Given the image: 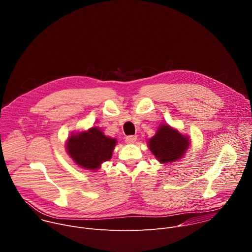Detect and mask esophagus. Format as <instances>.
<instances>
[{
    "instance_id": "esophagus-1",
    "label": "esophagus",
    "mask_w": 252,
    "mask_h": 252,
    "mask_svg": "<svg viewBox=\"0 0 252 252\" xmlns=\"http://www.w3.org/2000/svg\"><path fill=\"white\" fill-rule=\"evenodd\" d=\"M136 139H137V136H136V135H128V136L126 137V141L127 143H131V145L136 141Z\"/></svg>"
}]
</instances>
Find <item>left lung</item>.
<instances>
[{"instance_id": "1", "label": "left lung", "mask_w": 252, "mask_h": 252, "mask_svg": "<svg viewBox=\"0 0 252 252\" xmlns=\"http://www.w3.org/2000/svg\"><path fill=\"white\" fill-rule=\"evenodd\" d=\"M190 146V138L167 124H160L156 134L148 140V147L160 163L181 159Z\"/></svg>"}]
</instances>
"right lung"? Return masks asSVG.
Segmentation results:
<instances>
[{
	"label": "right lung",
	"instance_id": "1",
	"mask_svg": "<svg viewBox=\"0 0 252 252\" xmlns=\"http://www.w3.org/2000/svg\"><path fill=\"white\" fill-rule=\"evenodd\" d=\"M117 139L105 135L98 126L71 132L65 141L68 157L77 165L88 170H96L101 163L110 160Z\"/></svg>",
	"mask_w": 252,
	"mask_h": 252
}]
</instances>
